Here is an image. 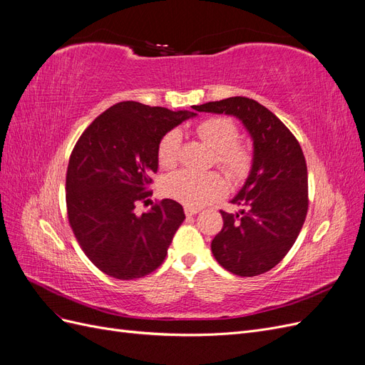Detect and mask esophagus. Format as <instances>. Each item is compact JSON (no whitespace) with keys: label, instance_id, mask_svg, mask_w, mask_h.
<instances>
[{"label":"esophagus","instance_id":"34e87169","mask_svg":"<svg viewBox=\"0 0 365 365\" xmlns=\"http://www.w3.org/2000/svg\"><path fill=\"white\" fill-rule=\"evenodd\" d=\"M200 212H201V208H197V207H189V205L184 207V213H185L187 216H193V215L200 213Z\"/></svg>","mask_w":365,"mask_h":365}]
</instances>
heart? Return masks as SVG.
Instances as JSON below:
<instances>
[{
	"label": "heart",
	"instance_id": "heart-1",
	"mask_svg": "<svg viewBox=\"0 0 365 365\" xmlns=\"http://www.w3.org/2000/svg\"><path fill=\"white\" fill-rule=\"evenodd\" d=\"M201 141L215 150V161L230 178L240 181L247 178L252 168V150L244 141H239L240 130L236 121L227 115H213L201 120L195 128ZM182 135L172 129L160 138L157 160L160 168L170 170L176 168L181 157ZM228 190L227 181L219 173L196 175L176 172L164 180L163 192L172 200L189 207H202L222 197Z\"/></svg>",
	"mask_w": 365,
	"mask_h": 365
}]
</instances>
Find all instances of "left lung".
<instances>
[{
    "label": "left lung",
    "mask_w": 365,
    "mask_h": 365,
    "mask_svg": "<svg viewBox=\"0 0 365 365\" xmlns=\"http://www.w3.org/2000/svg\"><path fill=\"white\" fill-rule=\"evenodd\" d=\"M196 111L242 120L254 140L252 169L233 200L237 215L220 210L222 230L212 240L220 267L240 277L269 271L289 252L307 215V168L300 143L268 108L248 97H228Z\"/></svg>",
    "instance_id": "8db88e82"
}]
</instances>
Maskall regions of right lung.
<instances>
[{"instance_id": "right-lung-1", "label": "right lung", "mask_w": 365, "mask_h": 365, "mask_svg": "<svg viewBox=\"0 0 365 365\" xmlns=\"http://www.w3.org/2000/svg\"><path fill=\"white\" fill-rule=\"evenodd\" d=\"M195 113L120 102L88 126L70 155L65 182L67 215L82 251L96 267L120 280L155 271L185 219L181 204L163 200L141 216L157 146L165 132Z\"/></svg>"}]
</instances>
